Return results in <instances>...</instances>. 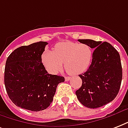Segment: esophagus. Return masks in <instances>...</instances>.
Wrapping results in <instances>:
<instances>
[{"label": "esophagus", "instance_id": "34e87169", "mask_svg": "<svg viewBox=\"0 0 128 128\" xmlns=\"http://www.w3.org/2000/svg\"><path fill=\"white\" fill-rule=\"evenodd\" d=\"M70 78H71L70 76H66L65 77V80H66V81H68Z\"/></svg>", "mask_w": 128, "mask_h": 128}]
</instances>
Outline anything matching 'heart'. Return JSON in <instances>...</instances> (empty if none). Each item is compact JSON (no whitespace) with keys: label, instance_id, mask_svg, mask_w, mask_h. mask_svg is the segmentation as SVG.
Masks as SVG:
<instances>
[{"label":"heart","instance_id":"1","mask_svg":"<svg viewBox=\"0 0 128 128\" xmlns=\"http://www.w3.org/2000/svg\"><path fill=\"white\" fill-rule=\"evenodd\" d=\"M92 58V49L89 46L67 42L56 45L53 52H46L42 60L51 74H55L62 70L64 62V67L68 73L78 75L87 70Z\"/></svg>","mask_w":128,"mask_h":128}]
</instances>
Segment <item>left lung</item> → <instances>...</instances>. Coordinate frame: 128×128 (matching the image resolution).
I'll use <instances>...</instances> for the list:
<instances>
[{"label":"left lung","mask_w":128,"mask_h":128,"mask_svg":"<svg viewBox=\"0 0 128 128\" xmlns=\"http://www.w3.org/2000/svg\"><path fill=\"white\" fill-rule=\"evenodd\" d=\"M94 49L91 64L79 76L81 87L76 91L78 101L94 109L112 101L118 94L122 79V68L118 52L108 42L79 40Z\"/></svg>","instance_id":"left-lung-1"}]
</instances>
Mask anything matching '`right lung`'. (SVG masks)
<instances>
[{"label": "right lung", "mask_w": 128, "mask_h": 128, "mask_svg": "<svg viewBox=\"0 0 128 128\" xmlns=\"http://www.w3.org/2000/svg\"><path fill=\"white\" fill-rule=\"evenodd\" d=\"M48 44L34 43L14 50L7 58L4 68L6 90L14 105L22 109L39 112L50 105L58 84L63 76L50 74L42 62Z\"/></svg>", "instance_id": "obj_1"}]
</instances>
